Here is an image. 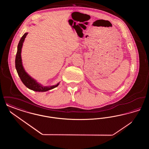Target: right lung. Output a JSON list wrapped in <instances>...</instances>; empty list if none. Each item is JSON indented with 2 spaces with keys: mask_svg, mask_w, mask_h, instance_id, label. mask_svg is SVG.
<instances>
[{
  "mask_svg": "<svg viewBox=\"0 0 149 149\" xmlns=\"http://www.w3.org/2000/svg\"><path fill=\"white\" fill-rule=\"evenodd\" d=\"M27 34H28V32H26L23 35L18 45L17 52L15 60L16 70L17 71L18 76L21 79L22 83L27 88L35 92H47L48 91H50L57 87L58 85H59L60 82L58 83L56 85H51V86H43L41 84L37 82V80L34 78H32V77H31L26 71L22 64L21 52L23 42Z\"/></svg>",
  "mask_w": 149,
  "mask_h": 149,
  "instance_id": "obj_1",
  "label": "right lung"
}]
</instances>
